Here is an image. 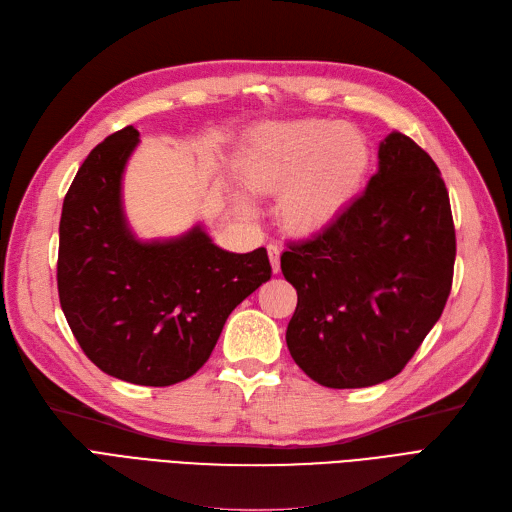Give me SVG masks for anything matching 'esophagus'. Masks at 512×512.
I'll list each match as a JSON object with an SVG mask.
<instances>
[{"label":"esophagus","instance_id":"esophagus-1","mask_svg":"<svg viewBox=\"0 0 512 512\" xmlns=\"http://www.w3.org/2000/svg\"><path fill=\"white\" fill-rule=\"evenodd\" d=\"M267 252H269V260H271L273 273H279V271H281V248H279L277 243H269V245H267Z\"/></svg>","mask_w":512,"mask_h":512}]
</instances>
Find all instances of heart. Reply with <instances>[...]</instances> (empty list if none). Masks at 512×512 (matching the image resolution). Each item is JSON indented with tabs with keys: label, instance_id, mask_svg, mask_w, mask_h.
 I'll use <instances>...</instances> for the list:
<instances>
[{
	"label": "heart",
	"instance_id": "1",
	"mask_svg": "<svg viewBox=\"0 0 512 512\" xmlns=\"http://www.w3.org/2000/svg\"><path fill=\"white\" fill-rule=\"evenodd\" d=\"M370 163V142L355 126L296 119L258 128L241 153L239 170L250 191L279 193L285 231L317 235L351 206Z\"/></svg>",
	"mask_w": 512,
	"mask_h": 512
}]
</instances>
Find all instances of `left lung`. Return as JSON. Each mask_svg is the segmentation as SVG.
Returning <instances> with one entry per match:
<instances>
[{
    "label": "left lung",
    "mask_w": 512,
    "mask_h": 512,
    "mask_svg": "<svg viewBox=\"0 0 512 512\" xmlns=\"http://www.w3.org/2000/svg\"><path fill=\"white\" fill-rule=\"evenodd\" d=\"M330 229L290 243L281 271L298 304L285 342L327 388L395 378L439 321L452 290L456 231L437 163L401 132Z\"/></svg>",
    "instance_id": "8db88e82"
}]
</instances>
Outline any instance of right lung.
Segmentation results:
<instances>
[{
    "mask_svg": "<svg viewBox=\"0 0 512 512\" xmlns=\"http://www.w3.org/2000/svg\"><path fill=\"white\" fill-rule=\"evenodd\" d=\"M138 136L132 126L107 136L71 182L58 229V298L102 372L170 386L210 359L235 306L271 279V262L264 248H218L199 224L174 239H136L121 178Z\"/></svg>",
    "mask_w": 512,
    "mask_h": 512,
    "instance_id": "add662e5",
    "label": "right lung"
}]
</instances>
